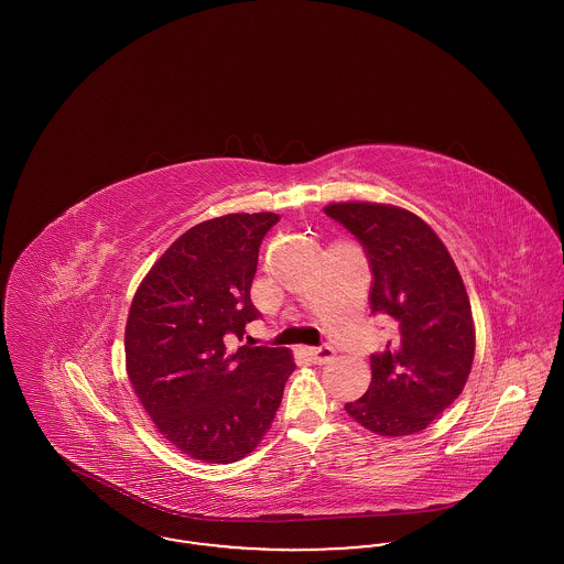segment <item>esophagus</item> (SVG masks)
I'll return each mask as SVG.
<instances>
[{
	"label": "esophagus",
	"instance_id": "34e87169",
	"mask_svg": "<svg viewBox=\"0 0 564 564\" xmlns=\"http://www.w3.org/2000/svg\"><path fill=\"white\" fill-rule=\"evenodd\" d=\"M308 355H311V361H313V364L323 366V364H329V361L334 359V349H329V347H317V349H308Z\"/></svg>",
	"mask_w": 564,
	"mask_h": 564
}]
</instances>
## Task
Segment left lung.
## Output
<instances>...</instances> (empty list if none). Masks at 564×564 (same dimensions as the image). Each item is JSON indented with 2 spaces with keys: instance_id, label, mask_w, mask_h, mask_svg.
<instances>
[{
  "instance_id": "1",
  "label": "left lung",
  "mask_w": 564,
  "mask_h": 564,
  "mask_svg": "<svg viewBox=\"0 0 564 564\" xmlns=\"http://www.w3.org/2000/svg\"><path fill=\"white\" fill-rule=\"evenodd\" d=\"M325 215L361 242L375 276L372 313L391 319V340L370 357L368 391L345 410L384 437L427 430L460 395L476 350L455 262L430 224L400 207L334 203Z\"/></svg>"
}]
</instances>
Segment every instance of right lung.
I'll use <instances>...</instances> for the list:
<instances>
[{
  "label": "right lung",
  "mask_w": 564,
  "mask_h": 564,
  "mask_svg": "<svg viewBox=\"0 0 564 564\" xmlns=\"http://www.w3.org/2000/svg\"><path fill=\"white\" fill-rule=\"evenodd\" d=\"M276 214H230L196 224L150 269L124 332L127 375L156 430L184 455L235 463L279 410L295 364L288 349L230 350L260 317L249 290Z\"/></svg>",
  "instance_id": "1"
}]
</instances>
